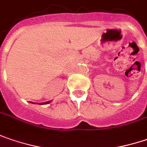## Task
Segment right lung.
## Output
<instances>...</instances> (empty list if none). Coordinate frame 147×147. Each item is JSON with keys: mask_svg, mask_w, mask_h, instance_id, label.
<instances>
[{"mask_svg": "<svg viewBox=\"0 0 147 147\" xmlns=\"http://www.w3.org/2000/svg\"><path fill=\"white\" fill-rule=\"evenodd\" d=\"M50 102H51V101H48V102H45V103H40L39 105H45V104H49ZM31 103H32V102H31ZM32 104H34V103H32Z\"/></svg>", "mask_w": 147, "mask_h": 147, "instance_id": "1", "label": "right lung"}]
</instances>
